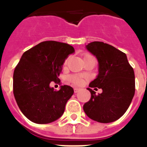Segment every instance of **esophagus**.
I'll use <instances>...</instances> for the list:
<instances>
[{
    "label": "esophagus",
    "instance_id": "obj_1",
    "mask_svg": "<svg viewBox=\"0 0 147 147\" xmlns=\"http://www.w3.org/2000/svg\"><path fill=\"white\" fill-rule=\"evenodd\" d=\"M78 91H79V88H74V92H75V93L78 92Z\"/></svg>",
    "mask_w": 147,
    "mask_h": 147
}]
</instances>
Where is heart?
Returning a JSON list of instances; mask_svg holds the SVG:
<instances>
[{
    "mask_svg": "<svg viewBox=\"0 0 147 147\" xmlns=\"http://www.w3.org/2000/svg\"><path fill=\"white\" fill-rule=\"evenodd\" d=\"M89 55H89V54H85L84 58L87 57V56H89ZM69 59H70V57L66 58V59L65 60L64 62L65 65H66L67 63L69 62ZM67 80L69 81V82H70L71 83H72L74 85H77V86H78V85H82L83 84V82H84V78H82V77H79V76H76V75L69 76L67 77Z\"/></svg>",
    "mask_w": 147,
    "mask_h": 147,
    "instance_id": "obj_1",
    "label": "heart"
}]
</instances>
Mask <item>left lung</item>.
Segmentation results:
<instances>
[{"mask_svg": "<svg viewBox=\"0 0 147 147\" xmlns=\"http://www.w3.org/2000/svg\"><path fill=\"white\" fill-rule=\"evenodd\" d=\"M86 48L98 59L99 73L89 84L91 98L83 109L97 122H114L124 114L134 96V69L125 53L107 43L95 41ZM91 87L101 88L102 93L96 95Z\"/></svg>", "mask_w": 147, "mask_h": 147, "instance_id": "obj_1", "label": "left lung"}]
</instances>
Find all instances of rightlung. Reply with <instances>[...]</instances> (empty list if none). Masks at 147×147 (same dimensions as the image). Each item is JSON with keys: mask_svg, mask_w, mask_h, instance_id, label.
Returning a JSON list of instances; mask_svg holds the SVG:
<instances>
[{"mask_svg": "<svg viewBox=\"0 0 147 147\" xmlns=\"http://www.w3.org/2000/svg\"><path fill=\"white\" fill-rule=\"evenodd\" d=\"M74 51L67 43L44 41L26 51L17 65L13 78L14 98L22 113L33 123H51L64 113L73 88L63 85L55 91L49 84L60 82L65 59Z\"/></svg>", "mask_w": 147, "mask_h": 147, "instance_id": "add662e5", "label": "right lung"}]
</instances>
